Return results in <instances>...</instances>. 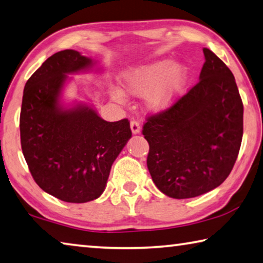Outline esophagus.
<instances>
[{
	"label": "esophagus",
	"instance_id": "obj_1",
	"mask_svg": "<svg viewBox=\"0 0 263 263\" xmlns=\"http://www.w3.org/2000/svg\"><path fill=\"white\" fill-rule=\"evenodd\" d=\"M131 131L133 135H138V133L140 132V124L139 122H137V120H131Z\"/></svg>",
	"mask_w": 263,
	"mask_h": 263
}]
</instances>
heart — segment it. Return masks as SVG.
<instances>
[{
	"instance_id": "obj_1",
	"label": "heart",
	"mask_w": 263,
	"mask_h": 263,
	"mask_svg": "<svg viewBox=\"0 0 263 263\" xmlns=\"http://www.w3.org/2000/svg\"><path fill=\"white\" fill-rule=\"evenodd\" d=\"M189 81V70L185 65L176 64L172 60H158L125 71L122 76L124 90L137 97H146V105L153 112L167 110L177 101ZM117 102L124 103L120 90L112 91Z\"/></svg>"
}]
</instances>
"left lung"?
<instances>
[{"label": "left lung", "instance_id": "8db88e82", "mask_svg": "<svg viewBox=\"0 0 263 263\" xmlns=\"http://www.w3.org/2000/svg\"><path fill=\"white\" fill-rule=\"evenodd\" d=\"M199 82L167 110L147 117V168L167 197L214 190L234 166L243 135V104L231 70L210 49Z\"/></svg>", "mask_w": 263, "mask_h": 263}]
</instances>
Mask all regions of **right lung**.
<instances>
[{
	"instance_id": "obj_1",
	"label": "right lung",
	"mask_w": 263,
	"mask_h": 263,
	"mask_svg": "<svg viewBox=\"0 0 263 263\" xmlns=\"http://www.w3.org/2000/svg\"><path fill=\"white\" fill-rule=\"evenodd\" d=\"M76 50L53 53L24 86L20 116L21 146L42 190L65 202L101 197L111 166L132 132L130 122H106L86 104L66 109L61 95L69 73L90 69Z\"/></svg>"
}]
</instances>
